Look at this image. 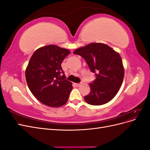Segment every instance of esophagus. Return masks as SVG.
<instances>
[{"instance_id": "1", "label": "esophagus", "mask_w": 150, "mask_h": 150, "mask_svg": "<svg viewBox=\"0 0 150 150\" xmlns=\"http://www.w3.org/2000/svg\"><path fill=\"white\" fill-rule=\"evenodd\" d=\"M74 85L76 86V87H79V86L81 85V83H74Z\"/></svg>"}]
</instances>
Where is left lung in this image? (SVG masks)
I'll list each match as a JSON object with an SVG mask.
<instances>
[{"label": "left lung", "mask_w": 150, "mask_h": 150, "mask_svg": "<svg viewBox=\"0 0 150 150\" xmlns=\"http://www.w3.org/2000/svg\"><path fill=\"white\" fill-rule=\"evenodd\" d=\"M83 59L95 80L90 83L91 91L84 96L86 102L94 106L106 104L114 98L121 88L125 69L119 53L103 43H91L73 52Z\"/></svg>", "instance_id": "obj_1"}]
</instances>
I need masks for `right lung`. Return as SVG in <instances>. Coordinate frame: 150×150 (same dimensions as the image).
I'll return each mask as SVG.
<instances>
[{
    "label": "right lung",
    "instance_id": "add662e5",
    "mask_svg": "<svg viewBox=\"0 0 150 150\" xmlns=\"http://www.w3.org/2000/svg\"><path fill=\"white\" fill-rule=\"evenodd\" d=\"M70 51L56 45L40 47L30 57L25 70L27 84L37 99L50 107L65 104L72 89L65 79L61 63Z\"/></svg>",
    "mask_w": 150,
    "mask_h": 150
}]
</instances>
